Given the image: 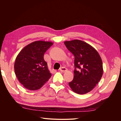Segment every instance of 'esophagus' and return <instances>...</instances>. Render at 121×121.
I'll return each mask as SVG.
<instances>
[{"label": "esophagus", "instance_id": "1", "mask_svg": "<svg viewBox=\"0 0 121 121\" xmlns=\"http://www.w3.org/2000/svg\"><path fill=\"white\" fill-rule=\"evenodd\" d=\"M67 70H68V69L65 67H61L60 69V71L61 72H65L67 71Z\"/></svg>", "mask_w": 121, "mask_h": 121}]
</instances>
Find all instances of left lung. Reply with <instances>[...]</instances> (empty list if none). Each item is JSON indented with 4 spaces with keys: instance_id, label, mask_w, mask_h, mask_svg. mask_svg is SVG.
Here are the masks:
<instances>
[{
    "instance_id": "obj_1",
    "label": "left lung",
    "mask_w": 121,
    "mask_h": 121,
    "mask_svg": "<svg viewBox=\"0 0 121 121\" xmlns=\"http://www.w3.org/2000/svg\"><path fill=\"white\" fill-rule=\"evenodd\" d=\"M68 49L75 56L74 79L69 83L75 93L84 94L92 90L103 74L101 58L96 50L81 40L64 42Z\"/></svg>"
}]
</instances>
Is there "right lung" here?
<instances>
[{
  "label": "right lung",
  "instance_id": "right-lung-1",
  "mask_svg": "<svg viewBox=\"0 0 121 121\" xmlns=\"http://www.w3.org/2000/svg\"><path fill=\"white\" fill-rule=\"evenodd\" d=\"M52 44L49 41H34L26 46L17 56L14 72L18 80L26 88L38 90L51 77L44 54Z\"/></svg>",
  "mask_w": 121,
  "mask_h": 121
}]
</instances>
